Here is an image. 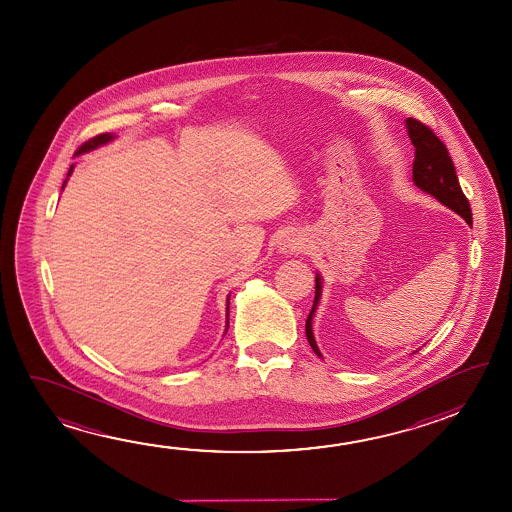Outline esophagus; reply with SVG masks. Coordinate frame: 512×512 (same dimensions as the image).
<instances>
[{"instance_id": "34e87169", "label": "esophagus", "mask_w": 512, "mask_h": 512, "mask_svg": "<svg viewBox=\"0 0 512 512\" xmlns=\"http://www.w3.org/2000/svg\"><path fill=\"white\" fill-rule=\"evenodd\" d=\"M282 250H285V253L303 252L305 250V241H303V237H300V235H287L284 243H282Z\"/></svg>"}]
</instances>
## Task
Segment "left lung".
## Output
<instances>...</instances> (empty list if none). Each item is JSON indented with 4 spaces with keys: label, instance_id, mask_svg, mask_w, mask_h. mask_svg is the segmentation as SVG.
<instances>
[{
    "label": "left lung",
    "instance_id": "1",
    "mask_svg": "<svg viewBox=\"0 0 512 512\" xmlns=\"http://www.w3.org/2000/svg\"><path fill=\"white\" fill-rule=\"evenodd\" d=\"M407 130H409V137L416 148L414 151L416 155L412 162L414 184L418 185L421 191L436 196L439 202L455 210L459 216L466 219L468 225H471L473 218H471L470 202L462 193L448 148L434 134V130L430 126L421 123L418 119H407ZM319 296H321V278L316 277V296H314V305H312L309 318L305 323V334H307L310 348L321 357L318 344L312 336V314L318 305Z\"/></svg>",
    "mask_w": 512,
    "mask_h": 512
}]
</instances>
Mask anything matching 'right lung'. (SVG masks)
I'll return each mask as SVG.
<instances>
[{
  "mask_svg": "<svg viewBox=\"0 0 512 512\" xmlns=\"http://www.w3.org/2000/svg\"><path fill=\"white\" fill-rule=\"evenodd\" d=\"M110 139H112V134L96 135L93 139L85 141V143L76 150V155H78V153H85V151L94 150V148H96V146H100V144L109 143ZM71 171H73V166L69 169L68 176L71 175ZM64 184H66V182H64ZM62 187H64V185H62Z\"/></svg>",
  "mask_w": 512,
  "mask_h": 512,
  "instance_id": "1",
  "label": "right lung"
}]
</instances>
